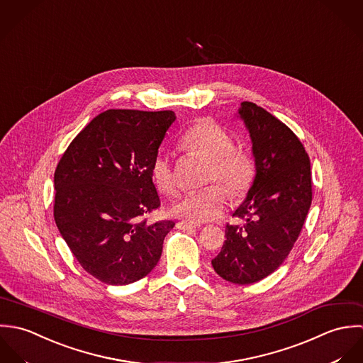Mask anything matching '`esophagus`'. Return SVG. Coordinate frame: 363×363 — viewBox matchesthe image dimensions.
<instances>
[{
    "label": "esophagus",
    "instance_id": "34e87169",
    "mask_svg": "<svg viewBox=\"0 0 363 363\" xmlns=\"http://www.w3.org/2000/svg\"><path fill=\"white\" fill-rule=\"evenodd\" d=\"M177 227L181 228V230H196V228H199L201 225H199V224L186 223V221H178V223H177Z\"/></svg>",
    "mask_w": 363,
    "mask_h": 363
}]
</instances>
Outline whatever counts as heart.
I'll use <instances>...</instances> for the list:
<instances>
[{
    "label": "heart",
    "mask_w": 363,
    "mask_h": 363,
    "mask_svg": "<svg viewBox=\"0 0 363 363\" xmlns=\"http://www.w3.org/2000/svg\"><path fill=\"white\" fill-rule=\"evenodd\" d=\"M181 147L209 160L205 174L208 185L203 189L185 194L172 205V215L186 223L198 224L220 218L227 206V193L240 199L252 188L257 177V164L251 152L234 147L231 135L213 122L192 125L179 140ZM151 178L157 189L165 195H175L178 181L169 158L160 152L151 162Z\"/></svg>",
    "instance_id": "obj_1"
}]
</instances>
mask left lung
<instances>
[{"mask_svg":"<svg viewBox=\"0 0 363 363\" xmlns=\"http://www.w3.org/2000/svg\"><path fill=\"white\" fill-rule=\"evenodd\" d=\"M252 140L257 177L227 224L225 241L212 261L223 279L250 285L277 271L289 255L308 213L313 189L310 158L289 128L254 102L238 109Z\"/></svg>","mask_w":363,"mask_h":363,"instance_id":"obj_1","label":"left lung"}]
</instances>
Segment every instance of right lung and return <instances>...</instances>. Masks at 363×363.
Listing matches in <instances>:
<instances>
[{"mask_svg":"<svg viewBox=\"0 0 363 363\" xmlns=\"http://www.w3.org/2000/svg\"><path fill=\"white\" fill-rule=\"evenodd\" d=\"M174 121L172 111H105L57 164L55 221L79 265L104 284L129 285L148 275L175 225L147 218L161 206L151 162Z\"/></svg>","mask_w":363,"mask_h":363,"instance_id":"obj_1","label":"right lung"}]
</instances>
